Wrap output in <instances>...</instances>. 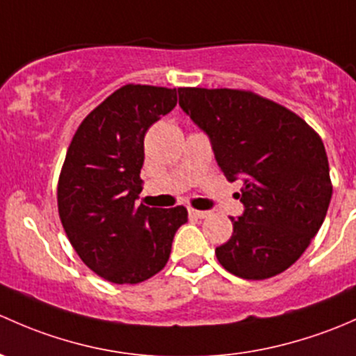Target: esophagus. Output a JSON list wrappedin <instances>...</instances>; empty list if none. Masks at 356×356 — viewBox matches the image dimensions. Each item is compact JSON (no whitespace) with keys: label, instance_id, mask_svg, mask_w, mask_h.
<instances>
[{"label":"esophagus","instance_id":"esophagus-1","mask_svg":"<svg viewBox=\"0 0 356 356\" xmlns=\"http://www.w3.org/2000/svg\"><path fill=\"white\" fill-rule=\"evenodd\" d=\"M188 214L192 216V218H197V219H204V218H207V216H211V212H209V211H199V209H193V207H190V209H188Z\"/></svg>","mask_w":356,"mask_h":356}]
</instances>
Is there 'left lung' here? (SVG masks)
I'll return each mask as SVG.
<instances>
[{
	"mask_svg": "<svg viewBox=\"0 0 356 356\" xmlns=\"http://www.w3.org/2000/svg\"><path fill=\"white\" fill-rule=\"evenodd\" d=\"M179 106L211 138L226 178H243L245 212L216 248L228 273L267 280L302 257L332 195L322 138L305 120L252 90L179 87Z\"/></svg>",
	"mask_w": 356,
	"mask_h": 356,
	"instance_id": "obj_1",
	"label": "left lung"
}]
</instances>
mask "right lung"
<instances>
[{
  "label": "right lung",
  "mask_w": 356,
  "mask_h": 356,
  "mask_svg": "<svg viewBox=\"0 0 356 356\" xmlns=\"http://www.w3.org/2000/svg\"><path fill=\"white\" fill-rule=\"evenodd\" d=\"M177 89L127 83L79 124L58 179V212L70 243L102 280L137 284L166 266L183 205L135 204L145 131L177 106Z\"/></svg>",
  "instance_id": "1"
}]
</instances>
